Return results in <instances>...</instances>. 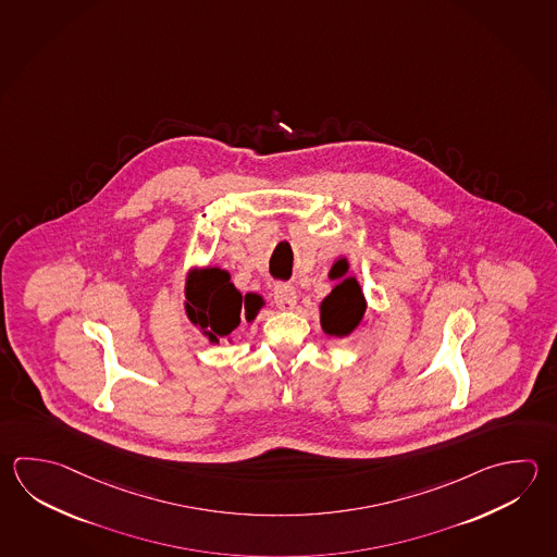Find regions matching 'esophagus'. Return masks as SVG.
Here are the masks:
<instances>
[{"mask_svg":"<svg viewBox=\"0 0 557 557\" xmlns=\"http://www.w3.org/2000/svg\"><path fill=\"white\" fill-rule=\"evenodd\" d=\"M273 301H275V305H277L280 309H284V311L294 309L295 304H297V294H295L294 285H275V287H273Z\"/></svg>","mask_w":557,"mask_h":557,"instance_id":"obj_1","label":"esophagus"}]
</instances>
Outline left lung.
<instances>
[{
	"instance_id": "obj_1",
	"label": "left lung",
	"mask_w": 557,
	"mask_h": 557,
	"mask_svg": "<svg viewBox=\"0 0 557 557\" xmlns=\"http://www.w3.org/2000/svg\"><path fill=\"white\" fill-rule=\"evenodd\" d=\"M347 265H335L331 277H343ZM367 311L364 295L355 277H347L321 304V325L326 335L347 336L357 329Z\"/></svg>"
}]
</instances>
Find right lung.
Masks as SVG:
<instances>
[{
  "mask_svg": "<svg viewBox=\"0 0 557 557\" xmlns=\"http://www.w3.org/2000/svg\"><path fill=\"white\" fill-rule=\"evenodd\" d=\"M260 305V295L242 297L231 284V275L219 268L195 272L187 282V315L214 343L240 325L242 311L252 321Z\"/></svg>",
  "mask_w": 557,
  "mask_h": 557,
  "instance_id": "add662e5",
  "label": "right lung"
}]
</instances>
